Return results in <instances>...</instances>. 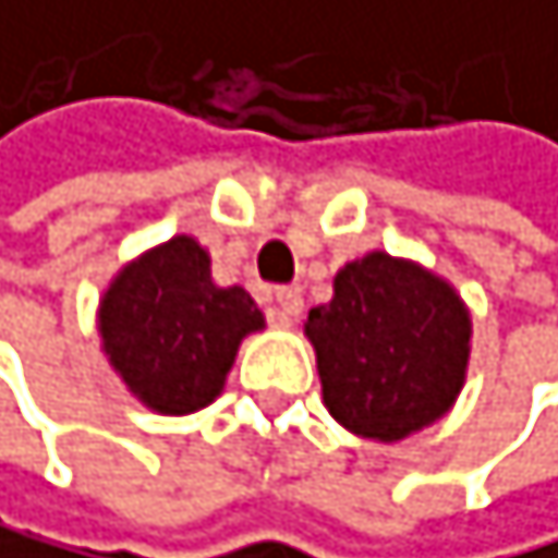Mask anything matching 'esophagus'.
<instances>
[{
	"mask_svg": "<svg viewBox=\"0 0 558 558\" xmlns=\"http://www.w3.org/2000/svg\"><path fill=\"white\" fill-rule=\"evenodd\" d=\"M302 291L299 288H277L270 294V319L277 326H291L294 319L302 316Z\"/></svg>",
	"mask_w": 558,
	"mask_h": 558,
	"instance_id": "1",
	"label": "esophagus"
}]
</instances>
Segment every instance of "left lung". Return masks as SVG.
Listing matches in <instances>:
<instances>
[{
	"label": "left lung",
	"mask_w": 558,
	"mask_h": 558,
	"mask_svg": "<svg viewBox=\"0 0 558 558\" xmlns=\"http://www.w3.org/2000/svg\"><path fill=\"white\" fill-rule=\"evenodd\" d=\"M323 402L350 434L392 445L437 424L465 385L472 319L445 277L413 259L367 253L308 312Z\"/></svg>",
	"instance_id": "1"
}]
</instances>
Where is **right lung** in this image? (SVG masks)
Segmentation results:
<instances>
[{"mask_svg": "<svg viewBox=\"0 0 558 558\" xmlns=\"http://www.w3.org/2000/svg\"><path fill=\"white\" fill-rule=\"evenodd\" d=\"M104 354L128 392L162 416L215 402L239 343L264 329L246 288H221L194 235H173L117 270L96 312Z\"/></svg>", "mask_w": 558, "mask_h": 558, "instance_id": "obj_1", "label": "right lung"}]
</instances>
